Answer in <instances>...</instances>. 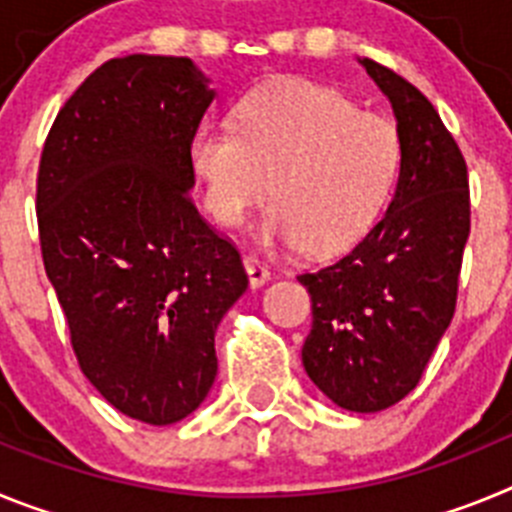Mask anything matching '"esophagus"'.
I'll return each instance as SVG.
<instances>
[{"label":"esophagus","instance_id":"34e87169","mask_svg":"<svg viewBox=\"0 0 512 512\" xmlns=\"http://www.w3.org/2000/svg\"><path fill=\"white\" fill-rule=\"evenodd\" d=\"M243 266H246L248 282H251L253 289L264 287V284L271 279V271L266 269L259 259H253V256H246V259H243Z\"/></svg>","mask_w":512,"mask_h":512}]
</instances>
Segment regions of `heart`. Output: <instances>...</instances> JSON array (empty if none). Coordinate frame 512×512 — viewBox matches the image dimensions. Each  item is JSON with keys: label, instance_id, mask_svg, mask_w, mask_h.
<instances>
[{"label": "heart", "instance_id": "obj_1", "mask_svg": "<svg viewBox=\"0 0 512 512\" xmlns=\"http://www.w3.org/2000/svg\"><path fill=\"white\" fill-rule=\"evenodd\" d=\"M187 161L220 225H243L274 192L261 243L336 256L369 233L390 200L400 138L387 117L356 110L336 89L287 79L241 99L235 128L200 125Z\"/></svg>", "mask_w": 512, "mask_h": 512}]
</instances>
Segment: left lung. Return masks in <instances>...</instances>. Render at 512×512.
Masks as SVG:
<instances>
[{"instance_id":"left-lung-1","label":"left lung","mask_w":512,"mask_h":512,"mask_svg":"<svg viewBox=\"0 0 512 512\" xmlns=\"http://www.w3.org/2000/svg\"><path fill=\"white\" fill-rule=\"evenodd\" d=\"M359 63L395 112V197L354 251L297 279L312 300L307 377L338 408L379 413L415 390L454 318L469 182L436 107L387 66Z\"/></svg>"}]
</instances>
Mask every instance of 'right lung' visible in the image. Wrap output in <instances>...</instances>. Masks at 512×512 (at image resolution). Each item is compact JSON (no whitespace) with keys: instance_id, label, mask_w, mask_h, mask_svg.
<instances>
[{"instance_id":"add662e5","label":"right lung","mask_w":512,"mask_h":512,"mask_svg":"<svg viewBox=\"0 0 512 512\" xmlns=\"http://www.w3.org/2000/svg\"><path fill=\"white\" fill-rule=\"evenodd\" d=\"M212 99L192 58H112L63 104L40 156V251L71 346L140 423L200 408L215 330L248 287L241 253L189 197V135Z\"/></svg>"}]
</instances>
